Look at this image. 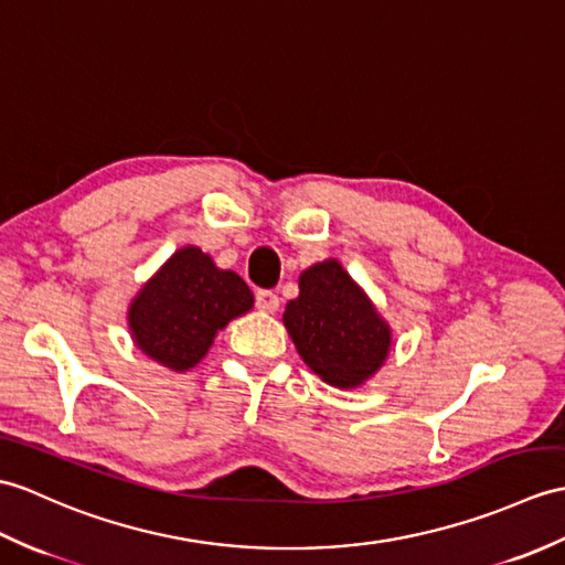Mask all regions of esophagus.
Wrapping results in <instances>:
<instances>
[{
    "mask_svg": "<svg viewBox=\"0 0 565 565\" xmlns=\"http://www.w3.org/2000/svg\"><path fill=\"white\" fill-rule=\"evenodd\" d=\"M255 300H257V308H259L262 312L274 315V312L279 310V296L274 294V291H257Z\"/></svg>",
    "mask_w": 565,
    "mask_h": 565,
    "instance_id": "34e87169",
    "label": "esophagus"
}]
</instances>
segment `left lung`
I'll use <instances>...</instances> for the list:
<instances>
[{
  "label": "left lung",
  "mask_w": 565,
  "mask_h": 565,
  "mask_svg": "<svg viewBox=\"0 0 565 565\" xmlns=\"http://www.w3.org/2000/svg\"><path fill=\"white\" fill-rule=\"evenodd\" d=\"M298 288V298L286 303L284 327L300 359L327 385L361 387L385 365L392 327L334 257L300 271Z\"/></svg>",
  "instance_id": "8db88e82"
}]
</instances>
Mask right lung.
I'll list each match as a JSON object with an SVG mask.
<instances>
[{"label": "right lung", "instance_id": "obj_1", "mask_svg": "<svg viewBox=\"0 0 565 565\" xmlns=\"http://www.w3.org/2000/svg\"><path fill=\"white\" fill-rule=\"evenodd\" d=\"M253 306L250 286L238 274L218 269L200 247L185 245L139 288L127 324L143 356L173 373H188L223 327Z\"/></svg>", "mask_w": 565, "mask_h": 565}]
</instances>
